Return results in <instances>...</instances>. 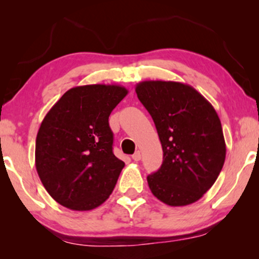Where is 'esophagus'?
Segmentation results:
<instances>
[{
  "instance_id": "1",
  "label": "esophagus",
  "mask_w": 259,
  "mask_h": 259,
  "mask_svg": "<svg viewBox=\"0 0 259 259\" xmlns=\"http://www.w3.org/2000/svg\"><path fill=\"white\" fill-rule=\"evenodd\" d=\"M132 159L134 161H139L140 159H141V153H140V151H137L136 153H134L133 155H132Z\"/></svg>"
}]
</instances>
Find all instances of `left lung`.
Returning a JSON list of instances; mask_svg holds the SVG:
<instances>
[{"label":"left lung","instance_id":"left-lung-1","mask_svg":"<svg viewBox=\"0 0 259 259\" xmlns=\"http://www.w3.org/2000/svg\"><path fill=\"white\" fill-rule=\"evenodd\" d=\"M136 92L164 153L160 168L147 177L151 192L169 206L199 200L217 180L226 155L213 106L192 86L176 81H143Z\"/></svg>","mask_w":259,"mask_h":259}]
</instances>
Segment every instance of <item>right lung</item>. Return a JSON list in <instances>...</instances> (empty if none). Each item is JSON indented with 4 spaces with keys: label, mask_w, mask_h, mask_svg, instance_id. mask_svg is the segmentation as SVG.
Wrapping results in <instances>:
<instances>
[{
    "label": "right lung",
    "mask_w": 259,
    "mask_h": 259,
    "mask_svg": "<svg viewBox=\"0 0 259 259\" xmlns=\"http://www.w3.org/2000/svg\"><path fill=\"white\" fill-rule=\"evenodd\" d=\"M128 91L119 84H86L67 91L42 120L35 166L60 205L90 211L111 196L125 162L113 153L109 114Z\"/></svg>",
    "instance_id": "obj_1"
}]
</instances>
